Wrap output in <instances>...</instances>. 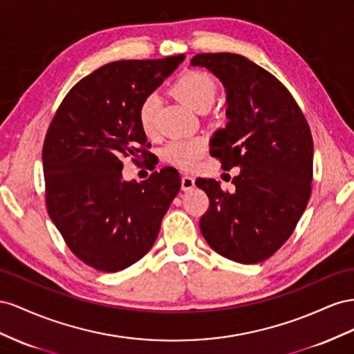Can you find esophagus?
I'll use <instances>...</instances> for the list:
<instances>
[{
  "instance_id": "obj_1",
  "label": "esophagus",
  "mask_w": 354,
  "mask_h": 354,
  "mask_svg": "<svg viewBox=\"0 0 354 354\" xmlns=\"http://www.w3.org/2000/svg\"><path fill=\"white\" fill-rule=\"evenodd\" d=\"M180 188L183 191H191L194 188V178L189 175H183V179H180Z\"/></svg>"
}]
</instances>
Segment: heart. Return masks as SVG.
I'll return each instance as SVG.
<instances>
[{
  "label": "heart",
  "mask_w": 354,
  "mask_h": 354,
  "mask_svg": "<svg viewBox=\"0 0 354 354\" xmlns=\"http://www.w3.org/2000/svg\"><path fill=\"white\" fill-rule=\"evenodd\" d=\"M174 93L185 105L198 111L214 104L216 95V84L209 74L200 71H188L178 78L174 86ZM157 96L147 95L139 105V123L145 133H153L156 126ZM206 145L201 139H176L169 142L165 148V158L169 163L180 169H193L198 160L203 157Z\"/></svg>",
  "instance_id": "obj_1"
}]
</instances>
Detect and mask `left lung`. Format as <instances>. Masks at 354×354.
Returning <instances> with one entry per match:
<instances>
[{"instance_id": "8db88e82", "label": "left lung", "mask_w": 354, "mask_h": 354, "mask_svg": "<svg viewBox=\"0 0 354 354\" xmlns=\"http://www.w3.org/2000/svg\"><path fill=\"white\" fill-rule=\"evenodd\" d=\"M191 66L210 71L225 88L228 123L210 139L222 169L240 167L234 191L198 178L210 206L201 234L216 254L258 264L283 246L307 207L313 138L288 88L268 71L234 53H203Z\"/></svg>"}]
</instances>
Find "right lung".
Wrapping results in <instances>:
<instances>
[{
  "instance_id": "1",
  "label": "right lung",
  "mask_w": 354,
  "mask_h": 354,
  "mask_svg": "<svg viewBox=\"0 0 354 354\" xmlns=\"http://www.w3.org/2000/svg\"><path fill=\"white\" fill-rule=\"evenodd\" d=\"M184 55L111 62L77 83L60 104L43 147L48 215L84 264L117 272L153 248L180 188L174 167L123 179L121 160L148 154L139 105Z\"/></svg>"
}]
</instances>
